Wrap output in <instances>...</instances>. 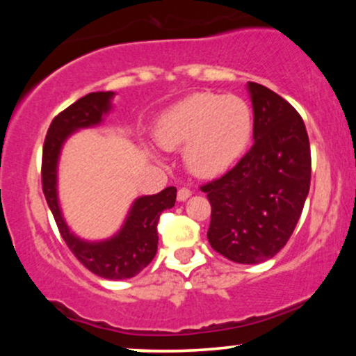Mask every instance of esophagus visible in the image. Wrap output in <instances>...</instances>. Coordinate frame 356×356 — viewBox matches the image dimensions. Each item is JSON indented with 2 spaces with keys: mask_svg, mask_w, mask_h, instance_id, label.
Masks as SVG:
<instances>
[{
  "mask_svg": "<svg viewBox=\"0 0 356 356\" xmlns=\"http://www.w3.org/2000/svg\"><path fill=\"white\" fill-rule=\"evenodd\" d=\"M192 195V191L187 189V187H181V189L177 191V201H186V199H189Z\"/></svg>",
  "mask_w": 356,
  "mask_h": 356,
  "instance_id": "esophagus-1",
  "label": "esophagus"
}]
</instances>
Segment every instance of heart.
<instances>
[{
    "mask_svg": "<svg viewBox=\"0 0 356 356\" xmlns=\"http://www.w3.org/2000/svg\"><path fill=\"white\" fill-rule=\"evenodd\" d=\"M249 105L236 95L199 92L175 104L159 120L164 149L184 145V161L197 177H218L243 155L252 137Z\"/></svg>",
    "mask_w": 356,
    "mask_h": 356,
    "instance_id": "heart-1",
    "label": "heart"
}]
</instances>
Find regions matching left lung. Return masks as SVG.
<instances>
[{
    "label": "left lung",
    "mask_w": 356,
    "mask_h": 356,
    "mask_svg": "<svg viewBox=\"0 0 356 356\" xmlns=\"http://www.w3.org/2000/svg\"><path fill=\"white\" fill-rule=\"evenodd\" d=\"M254 144L222 177L201 186L211 202L207 239L239 264L271 259L291 238L312 181L303 118L283 97L249 81Z\"/></svg>",
    "instance_id": "obj_1"
}]
</instances>
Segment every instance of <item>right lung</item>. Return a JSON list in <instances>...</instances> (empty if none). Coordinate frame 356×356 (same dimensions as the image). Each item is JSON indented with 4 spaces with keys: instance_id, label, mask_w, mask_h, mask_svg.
Returning a JSON list of instances; mask_svg holds the SVG:
<instances>
[{
    "instance_id": "right-lung-1",
    "label": "right lung",
    "mask_w": 356,
    "mask_h": 356,
    "mask_svg": "<svg viewBox=\"0 0 356 356\" xmlns=\"http://www.w3.org/2000/svg\"><path fill=\"white\" fill-rule=\"evenodd\" d=\"M112 97V92L88 93L53 118L43 144L42 187L61 238L73 256L93 275L105 280H127L138 275L154 259L159 218L165 209L174 207L177 189L165 187L159 194L138 197L120 232L102 243H85L75 238L61 218L56 199V162L65 138L83 127L100 124L102 115L110 110Z\"/></svg>"
}]
</instances>
